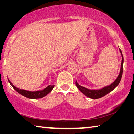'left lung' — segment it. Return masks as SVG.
Segmentation results:
<instances>
[{
    "mask_svg": "<svg viewBox=\"0 0 134 134\" xmlns=\"http://www.w3.org/2000/svg\"><path fill=\"white\" fill-rule=\"evenodd\" d=\"M120 52L121 57H122V59H121V68L120 70V73L118 74L116 79L115 80L114 82H112L111 84L108 86H106L101 89H99V90H90L87 89L86 87H84L82 86L79 85L77 82H76V86L78 89L80 90V91L82 92L85 96L89 98H91V99H98L100 98L101 97L105 96L106 94H108L109 93L113 91L114 89L118 85L120 82L121 77H122L123 74V64H124V57H123L122 52H121V50L120 49Z\"/></svg>",
    "mask_w": 134,
    "mask_h": 134,
    "instance_id": "1",
    "label": "left lung"
}]
</instances>
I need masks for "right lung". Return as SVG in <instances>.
Returning <instances> with one entry per match:
<instances>
[{"mask_svg": "<svg viewBox=\"0 0 134 134\" xmlns=\"http://www.w3.org/2000/svg\"><path fill=\"white\" fill-rule=\"evenodd\" d=\"M8 81L10 85L12 86V87H13L18 93L23 95V96L26 97L27 98H30V99H38V98H43L44 96H47L48 94L50 93L55 86L54 85H48L47 87H45V88L42 90L37 91H30L21 90V89L18 88V87H16V86H14L13 85V83L10 81V80L8 79Z\"/></svg>", "mask_w": 134, "mask_h": 134, "instance_id": "add662e5", "label": "right lung"}]
</instances>
